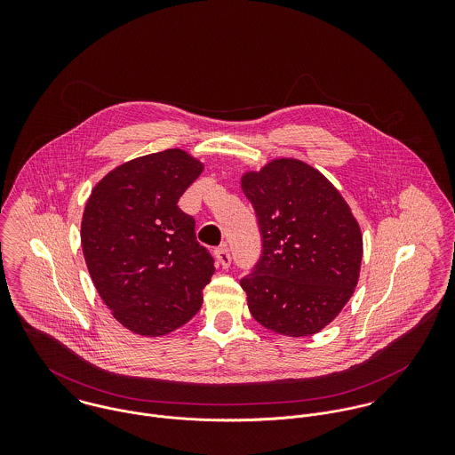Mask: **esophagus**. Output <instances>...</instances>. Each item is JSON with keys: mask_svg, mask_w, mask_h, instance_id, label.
<instances>
[{"mask_svg": "<svg viewBox=\"0 0 455 455\" xmlns=\"http://www.w3.org/2000/svg\"><path fill=\"white\" fill-rule=\"evenodd\" d=\"M215 259H217V262H219L222 267H229L231 256H229V251H228L226 245H222V247H219V249L215 251Z\"/></svg>", "mask_w": 455, "mask_h": 455, "instance_id": "34e87169", "label": "esophagus"}]
</instances>
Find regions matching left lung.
Returning a JSON list of instances; mask_svg holds the SVG:
<instances>
[{"mask_svg":"<svg viewBox=\"0 0 455 455\" xmlns=\"http://www.w3.org/2000/svg\"><path fill=\"white\" fill-rule=\"evenodd\" d=\"M240 184L262 240L254 273L240 280L252 317L292 338L323 331L359 282L363 235L348 203L319 170L294 157L245 172Z\"/></svg>","mask_w":455,"mask_h":455,"instance_id":"8db88e82","label":"left lung"}]
</instances>
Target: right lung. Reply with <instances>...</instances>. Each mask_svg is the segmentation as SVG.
Returning <instances> with one entry per match:
<instances>
[{
  "instance_id": "right-lung-1",
  "label": "right lung",
  "mask_w": 455,
  "mask_h": 455,
  "mask_svg": "<svg viewBox=\"0 0 455 455\" xmlns=\"http://www.w3.org/2000/svg\"><path fill=\"white\" fill-rule=\"evenodd\" d=\"M204 164L182 148L108 172L85 203L80 240L92 283L119 324L157 338L189 323L215 271L177 203Z\"/></svg>"
}]
</instances>
